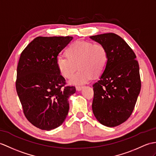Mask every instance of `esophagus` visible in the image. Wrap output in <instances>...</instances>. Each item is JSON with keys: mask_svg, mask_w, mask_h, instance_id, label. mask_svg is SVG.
Returning <instances> with one entry per match:
<instances>
[{"mask_svg": "<svg viewBox=\"0 0 156 156\" xmlns=\"http://www.w3.org/2000/svg\"><path fill=\"white\" fill-rule=\"evenodd\" d=\"M83 88H84L83 86H76V89L77 91H81V90L83 89Z\"/></svg>", "mask_w": 156, "mask_h": 156, "instance_id": "esophagus-1", "label": "esophagus"}]
</instances>
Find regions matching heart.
Here are the masks:
<instances>
[{
    "instance_id": "obj_1",
    "label": "heart",
    "mask_w": 156,
    "mask_h": 156,
    "mask_svg": "<svg viewBox=\"0 0 156 156\" xmlns=\"http://www.w3.org/2000/svg\"><path fill=\"white\" fill-rule=\"evenodd\" d=\"M66 54L68 57H57L56 65L60 74L66 78H70L78 66L80 70L70 80L72 85L86 84L94 74H102L108 64L107 50L99 43L77 41L69 46Z\"/></svg>"
}]
</instances>
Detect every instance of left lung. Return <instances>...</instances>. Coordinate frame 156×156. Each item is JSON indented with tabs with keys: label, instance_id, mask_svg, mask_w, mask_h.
Instances as JSON below:
<instances>
[{
	"label": "left lung",
	"instance_id": "left-lung-1",
	"mask_svg": "<svg viewBox=\"0 0 156 156\" xmlns=\"http://www.w3.org/2000/svg\"><path fill=\"white\" fill-rule=\"evenodd\" d=\"M106 48L108 60L93 85L92 111L100 124L115 127L126 122L134 109L141 90L136 56L124 40L114 33L90 37Z\"/></svg>",
	"mask_w": 156,
	"mask_h": 156
}]
</instances>
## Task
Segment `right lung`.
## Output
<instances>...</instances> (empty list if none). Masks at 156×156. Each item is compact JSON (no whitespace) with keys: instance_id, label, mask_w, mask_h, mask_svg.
<instances>
[{"instance_id":"right-lung-1","label":"right lung","mask_w":156,"mask_h":156,"mask_svg":"<svg viewBox=\"0 0 156 156\" xmlns=\"http://www.w3.org/2000/svg\"><path fill=\"white\" fill-rule=\"evenodd\" d=\"M72 37L34 38L21 53L17 67L16 88L25 116L43 130L55 129L66 119L68 98L74 86L63 88L65 79L56 65L60 52Z\"/></svg>"}]
</instances>
